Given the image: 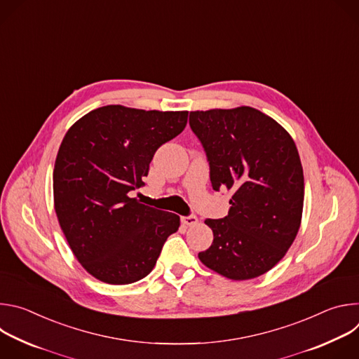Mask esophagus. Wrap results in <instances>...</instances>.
Listing matches in <instances>:
<instances>
[{
	"mask_svg": "<svg viewBox=\"0 0 359 359\" xmlns=\"http://www.w3.org/2000/svg\"><path fill=\"white\" fill-rule=\"evenodd\" d=\"M182 222H183V224H186V226H194V224H197V217L194 216V215H189V216H183L182 217Z\"/></svg>",
	"mask_w": 359,
	"mask_h": 359,
	"instance_id": "1",
	"label": "esophagus"
}]
</instances>
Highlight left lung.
Returning a JSON list of instances; mask_svg holds the SVG:
<instances>
[{"label": "left lung", "instance_id": "1", "mask_svg": "<svg viewBox=\"0 0 359 359\" xmlns=\"http://www.w3.org/2000/svg\"><path fill=\"white\" fill-rule=\"evenodd\" d=\"M189 125L206 151L213 189L233 193L226 217L204 220L215 238L198 259L230 280L259 277L284 257L301 224L297 146L281 125L250 107L190 112Z\"/></svg>", "mask_w": 359, "mask_h": 359}]
</instances>
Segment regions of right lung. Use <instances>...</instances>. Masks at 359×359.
Wrapping results in <instances>:
<instances>
[{
    "label": "right lung",
    "instance_id": "add662e5",
    "mask_svg": "<svg viewBox=\"0 0 359 359\" xmlns=\"http://www.w3.org/2000/svg\"><path fill=\"white\" fill-rule=\"evenodd\" d=\"M187 111L108 105L67 132L55 161L60 226L82 267L108 284H130L155 267L179 216L129 197L143 186L156 150L187 123Z\"/></svg>",
    "mask_w": 359,
    "mask_h": 359
}]
</instances>
